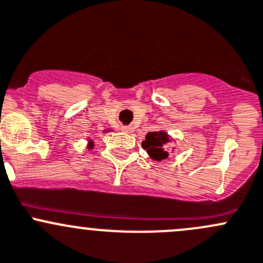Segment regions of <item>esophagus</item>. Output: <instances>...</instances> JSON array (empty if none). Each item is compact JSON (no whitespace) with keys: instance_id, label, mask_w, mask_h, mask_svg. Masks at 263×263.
Segmentation results:
<instances>
[{"instance_id":"1","label":"esophagus","mask_w":263,"mask_h":263,"mask_svg":"<svg viewBox=\"0 0 263 263\" xmlns=\"http://www.w3.org/2000/svg\"><path fill=\"white\" fill-rule=\"evenodd\" d=\"M121 129L123 132H127V134H129V132H132V127L131 126H122Z\"/></svg>"}]
</instances>
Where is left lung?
<instances>
[{"instance_id": "8db88e82", "label": "left lung", "mask_w": 263, "mask_h": 263, "mask_svg": "<svg viewBox=\"0 0 263 263\" xmlns=\"http://www.w3.org/2000/svg\"><path fill=\"white\" fill-rule=\"evenodd\" d=\"M169 142V137L165 132H148L142 142V147L147 150L151 159L154 160H163L168 158L169 153L165 150V145Z\"/></svg>"}]
</instances>
